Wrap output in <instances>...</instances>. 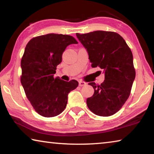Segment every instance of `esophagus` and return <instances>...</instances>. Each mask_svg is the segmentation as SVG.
Here are the masks:
<instances>
[{
	"mask_svg": "<svg viewBox=\"0 0 154 154\" xmlns=\"http://www.w3.org/2000/svg\"><path fill=\"white\" fill-rule=\"evenodd\" d=\"M87 83L85 82H83V81H79V86H83V85H85Z\"/></svg>",
	"mask_w": 154,
	"mask_h": 154,
	"instance_id": "34e87169",
	"label": "esophagus"
}]
</instances>
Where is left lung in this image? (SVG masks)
Returning <instances> with one entry per match:
<instances>
[{"label":"left lung","instance_id":"8db88e82","mask_svg":"<svg viewBox=\"0 0 154 154\" xmlns=\"http://www.w3.org/2000/svg\"><path fill=\"white\" fill-rule=\"evenodd\" d=\"M76 35L86 49L92 67H100L105 73L100 85L89 83L94 93L87 98L88 107L97 116H112L128 98L135 79L132 51L116 32L97 30Z\"/></svg>","mask_w":154,"mask_h":154}]
</instances>
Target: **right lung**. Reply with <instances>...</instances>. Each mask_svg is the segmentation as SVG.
Returning <instances> with one entry per match:
<instances>
[{
    "mask_svg": "<svg viewBox=\"0 0 154 154\" xmlns=\"http://www.w3.org/2000/svg\"><path fill=\"white\" fill-rule=\"evenodd\" d=\"M77 41L72 36L48 34L32 38L21 60V83L37 113L45 118L60 114L66 108L68 94L78 86L76 80L65 82L54 77L65 49Z\"/></svg>",
    "mask_w": 154,
    "mask_h": 154,
    "instance_id": "add662e5",
    "label": "right lung"
}]
</instances>
